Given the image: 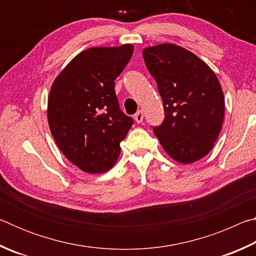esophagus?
Wrapping results in <instances>:
<instances>
[{"label": "esophagus", "instance_id": "1", "mask_svg": "<svg viewBox=\"0 0 256 256\" xmlns=\"http://www.w3.org/2000/svg\"><path fill=\"white\" fill-rule=\"evenodd\" d=\"M134 120H136V123H141L144 120V112L138 110L136 112V114L134 115Z\"/></svg>", "mask_w": 256, "mask_h": 256}]
</instances>
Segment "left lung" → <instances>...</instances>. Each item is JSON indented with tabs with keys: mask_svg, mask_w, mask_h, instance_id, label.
Instances as JSON below:
<instances>
[{
	"mask_svg": "<svg viewBox=\"0 0 256 256\" xmlns=\"http://www.w3.org/2000/svg\"><path fill=\"white\" fill-rule=\"evenodd\" d=\"M157 82L164 120L154 136L172 159L192 164L210 152L222 131L224 97L210 66L182 46L164 42L142 50Z\"/></svg>",
	"mask_w": 256,
	"mask_h": 256,
	"instance_id": "obj_1",
	"label": "left lung"
}]
</instances>
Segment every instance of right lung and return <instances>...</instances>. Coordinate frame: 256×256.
Instances as JSON below:
<instances>
[{"instance_id":"add662e5","label":"right lung","mask_w":256,"mask_h":256,"mask_svg":"<svg viewBox=\"0 0 256 256\" xmlns=\"http://www.w3.org/2000/svg\"><path fill=\"white\" fill-rule=\"evenodd\" d=\"M134 46L92 47L74 56L55 78L47 102L52 136L82 172L99 174L118 162L133 120L120 110L115 79Z\"/></svg>"}]
</instances>
